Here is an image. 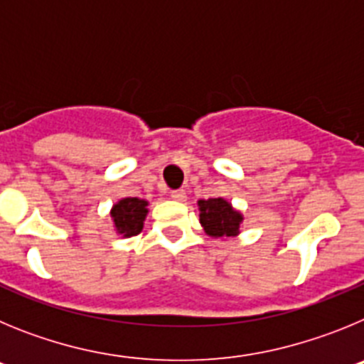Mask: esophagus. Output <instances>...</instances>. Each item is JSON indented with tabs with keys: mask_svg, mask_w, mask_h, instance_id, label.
Returning <instances> with one entry per match:
<instances>
[{
	"mask_svg": "<svg viewBox=\"0 0 364 364\" xmlns=\"http://www.w3.org/2000/svg\"><path fill=\"white\" fill-rule=\"evenodd\" d=\"M186 197H188V195H186L184 189H175V191H171V198H173V200L184 202Z\"/></svg>",
	"mask_w": 364,
	"mask_h": 364,
	"instance_id": "obj_1",
	"label": "esophagus"
}]
</instances>
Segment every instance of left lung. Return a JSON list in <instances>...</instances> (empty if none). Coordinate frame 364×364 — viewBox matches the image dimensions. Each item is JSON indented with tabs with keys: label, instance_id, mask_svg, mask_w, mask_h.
Segmentation results:
<instances>
[{
	"label": "left lung",
	"instance_id": "obj_1",
	"mask_svg": "<svg viewBox=\"0 0 364 364\" xmlns=\"http://www.w3.org/2000/svg\"><path fill=\"white\" fill-rule=\"evenodd\" d=\"M200 208V224L205 233L211 237H233L239 233L242 215L235 211L224 198H208L198 200Z\"/></svg>",
	"mask_w": 364,
	"mask_h": 364
}]
</instances>
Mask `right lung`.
Wrapping results in <instances>:
<instances>
[{"label": "right lung", "instance_id": "1", "mask_svg": "<svg viewBox=\"0 0 364 364\" xmlns=\"http://www.w3.org/2000/svg\"><path fill=\"white\" fill-rule=\"evenodd\" d=\"M146 215L147 202L136 197L122 198L118 204H114L111 211V217L114 218V226H117L118 233L124 235V237H134V235L140 233Z\"/></svg>", "mask_w": 364, "mask_h": 364}]
</instances>
